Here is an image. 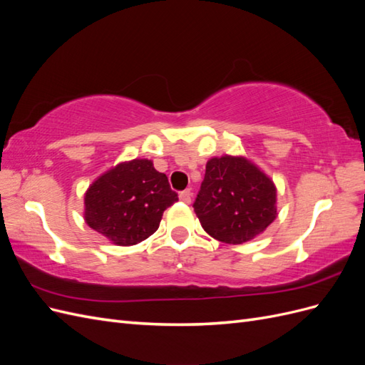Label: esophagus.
<instances>
[{
  "instance_id": "obj_1",
  "label": "esophagus",
  "mask_w": 365,
  "mask_h": 365,
  "mask_svg": "<svg viewBox=\"0 0 365 365\" xmlns=\"http://www.w3.org/2000/svg\"><path fill=\"white\" fill-rule=\"evenodd\" d=\"M180 200L184 202V204H190L192 202V192L190 190H184L180 193Z\"/></svg>"
}]
</instances>
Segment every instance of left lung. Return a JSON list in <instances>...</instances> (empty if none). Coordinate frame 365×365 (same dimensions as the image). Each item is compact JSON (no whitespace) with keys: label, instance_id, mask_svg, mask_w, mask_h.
<instances>
[{"label":"left lung","instance_id":"left-lung-1","mask_svg":"<svg viewBox=\"0 0 365 365\" xmlns=\"http://www.w3.org/2000/svg\"><path fill=\"white\" fill-rule=\"evenodd\" d=\"M193 208L210 236L240 245L262 235L277 217V189L248 158L215 157L207 161Z\"/></svg>","mask_w":365,"mask_h":365}]
</instances>
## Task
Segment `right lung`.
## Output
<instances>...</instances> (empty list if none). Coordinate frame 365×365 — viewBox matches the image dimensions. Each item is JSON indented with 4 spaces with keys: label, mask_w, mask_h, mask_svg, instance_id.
I'll return each instance as SVG.
<instances>
[{
    "label": "right lung",
    "mask_w": 365,
    "mask_h": 365,
    "mask_svg": "<svg viewBox=\"0 0 365 365\" xmlns=\"http://www.w3.org/2000/svg\"><path fill=\"white\" fill-rule=\"evenodd\" d=\"M178 201L168 176L146 158L123 161L88 187L83 217L114 245L130 247L152 236L164 210Z\"/></svg>",
    "instance_id": "right-lung-1"
}]
</instances>
